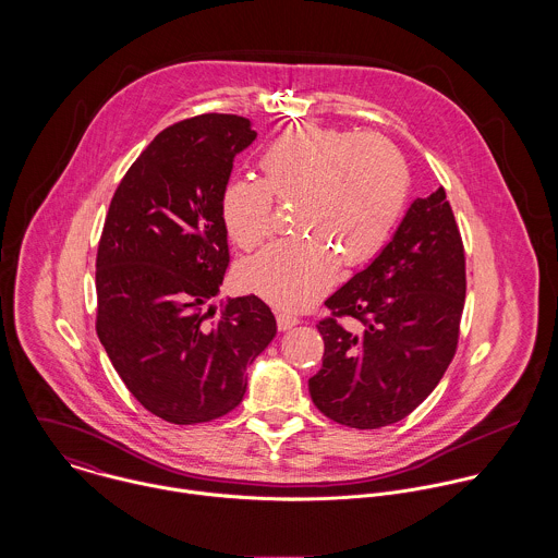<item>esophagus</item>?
Masks as SVG:
<instances>
[{
  "mask_svg": "<svg viewBox=\"0 0 558 558\" xmlns=\"http://www.w3.org/2000/svg\"><path fill=\"white\" fill-rule=\"evenodd\" d=\"M301 324V318L299 316H292V314H277V326H279V330H290V328H294V326H299Z\"/></svg>",
  "mask_w": 558,
  "mask_h": 558,
  "instance_id": "esophagus-1",
  "label": "esophagus"
}]
</instances>
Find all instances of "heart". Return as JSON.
<instances>
[{
    "mask_svg": "<svg viewBox=\"0 0 558 558\" xmlns=\"http://www.w3.org/2000/svg\"><path fill=\"white\" fill-rule=\"evenodd\" d=\"M264 180L226 184L221 217L240 248H253L272 226V195L294 199V228L310 232L266 244L240 262V286L283 310H303L335 281L339 259H372L398 221L408 169L378 135H354L301 122L277 135L259 157Z\"/></svg>",
    "mask_w": 558,
    "mask_h": 558,
    "instance_id": "heart-1",
    "label": "heart"
}]
</instances>
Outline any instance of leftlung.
Segmentation results:
<instances>
[{
  "mask_svg": "<svg viewBox=\"0 0 558 558\" xmlns=\"http://www.w3.org/2000/svg\"><path fill=\"white\" fill-rule=\"evenodd\" d=\"M464 299V246L440 186L414 199L380 253L326 299L332 318L318 324L324 361L310 380L319 412L356 429L408 416L456 354Z\"/></svg>",
  "mask_w": 558,
  "mask_h": 558,
  "instance_id": "1",
  "label": "left lung"
}]
</instances>
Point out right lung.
I'll return each mask as SVG.
<instances>
[{"instance_id":"1","label":"right lung","mask_w":558,"mask_h":558,"mask_svg":"<svg viewBox=\"0 0 558 558\" xmlns=\"http://www.w3.org/2000/svg\"><path fill=\"white\" fill-rule=\"evenodd\" d=\"M255 137L226 113L165 129L122 178L98 242V339L126 389L175 425L234 410L277 335L253 294L210 305L230 264L221 195Z\"/></svg>"}]
</instances>
